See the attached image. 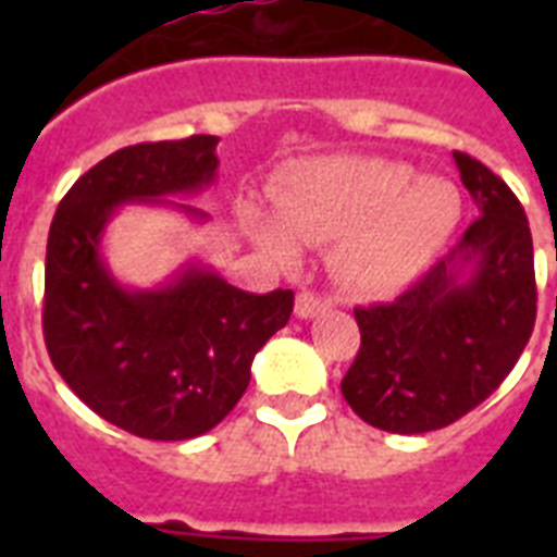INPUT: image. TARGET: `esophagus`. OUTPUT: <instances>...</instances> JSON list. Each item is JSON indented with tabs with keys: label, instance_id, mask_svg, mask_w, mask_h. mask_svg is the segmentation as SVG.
Here are the masks:
<instances>
[{
	"label": "esophagus",
	"instance_id": "esophagus-1",
	"mask_svg": "<svg viewBox=\"0 0 557 557\" xmlns=\"http://www.w3.org/2000/svg\"><path fill=\"white\" fill-rule=\"evenodd\" d=\"M326 306H330V300H323V297H318L314 292H300V295H297L295 312L297 318H314V314L323 312Z\"/></svg>",
	"mask_w": 557,
	"mask_h": 557
}]
</instances>
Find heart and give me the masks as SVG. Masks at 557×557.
Masks as SVG:
<instances>
[{
    "instance_id": "b5f03b06",
    "label": "heart",
    "mask_w": 557,
    "mask_h": 557,
    "mask_svg": "<svg viewBox=\"0 0 557 557\" xmlns=\"http://www.w3.org/2000/svg\"><path fill=\"white\" fill-rule=\"evenodd\" d=\"M271 216L248 210L253 239L277 260L297 243H338L335 265L349 286L387 295L407 286L457 231L462 196L440 176H416L405 161L335 156L297 164L274 193Z\"/></svg>"
}]
</instances>
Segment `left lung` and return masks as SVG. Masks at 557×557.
<instances>
[{
	"instance_id": "1",
	"label": "left lung",
	"mask_w": 557,
	"mask_h": 557,
	"mask_svg": "<svg viewBox=\"0 0 557 557\" xmlns=\"http://www.w3.org/2000/svg\"><path fill=\"white\" fill-rule=\"evenodd\" d=\"M459 178L480 216L393 304L358 306L361 349L341 381L347 405L387 433H428L492 396L535 330L532 234L509 185L466 152Z\"/></svg>"
}]
</instances>
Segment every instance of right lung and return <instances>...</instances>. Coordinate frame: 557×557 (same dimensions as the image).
Segmentation results:
<instances>
[{"instance_id": "1", "label": "right lung", "mask_w": 557, "mask_h": 557, "mask_svg": "<svg viewBox=\"0 0 557 557\" xmlns=\"http://www.w3.org/2000/svg\"><path fill=\"white\" fill-rule=\"evenodd\" d=\"M216 135L135 144L65 193L48 231L42 332L54 370L100 419L141 440H193L243 398L251 361L292 318L295 292L251 295L201 262L159 288H126L100 243L124 205L208 213L193 196L216 178Z\"/></svg>"}]
</instances>
